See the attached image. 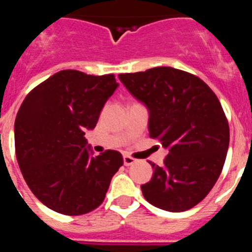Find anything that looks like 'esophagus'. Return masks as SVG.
<instances>
[{
    "label": "esophagus",
    "mask_w": 252,
    "mask_h": 252,
    "mask_svg": "<svg viewBox=\"0 0 252 252\" xmlns=\"http://www.w3.org/2000/svg\"><path fill=\"white\" fill-rule=\"evenodd\" d=\"M133 162H136V159H133V158L128 157V155H125V157H124V164H125V165L130 166V165H132Z\"/></svg>",
    "instance_id": "esophagus-1"
}]
</instances>
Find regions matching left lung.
<instances>
[{
	"label": "left lung",
	"instance_id": "8db88e82",
	"mask_svg": "<svg viewBox=\"0 0 252 252\" xmlns=\"http://www.w3.org/2000/svg\"><path fill=\"white\" fill-rule=\"evenodd\" d=\"M149 111V135L168 155L141 190L146 201L169 212L190 209L209 193L226 160L230 128L213 91L195 75L157 66L119 75Z\"/></svg>",
	"mask_w": 252,
	"mask_h": 252
}]
</instances>
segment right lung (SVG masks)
<instances>
[{"label":"right lung","instance_id":"1","mask_svg":"<svg viewBox=\"0 0 252 252\" xmlns=\"http://www.w3.org/2000/svg\"><path fill=\"white\" fill-rule=\"evenodd\" d=\"M117 87L113 74L60 70L20 107L15 120L20 170L35 197L55 212L79 216L97 208L124 164L115 150L93 157L84 137Z\"/></svg>","mask_w":252,"mask_h":252}]
</instances>
